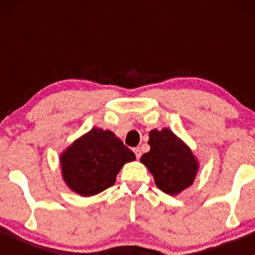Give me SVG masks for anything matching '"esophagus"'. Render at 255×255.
<instances>
[{"label": "esophagus", "mask_w": 255, "mask_h": 255, "mask_svg": "<svg viewBox=\"0 0 255 255\" xmlns=\"http://www.w3.org/2000/svg\"><path fill=\"white\" fill-rule=\"evenodd\" d=\"M133 151H134V153H135V156H137V159H139L140 155H142V150H140L139 146H137V148L133 149Z\"/></svg>", "instance_id": "esophagus-1"}]
</instances>
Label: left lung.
Masks as SVG:
<instances>
[{"mask_svg":"<svg viewBox=\"0 0 255 255\" xmlns=\"http://www.w3.org/2000/svg\"><path fill=\"white\" fill-rule=\"evenodd\" d=\"M148 144L150 150L143 154L140 161L161 191L174 196L191 186L199 163L186 144L168 128L150 130Z\"/></svg>","mask_w":255,"mask_h":255,"instance_id":"obj_1","label":"left lung"}]
</instances>
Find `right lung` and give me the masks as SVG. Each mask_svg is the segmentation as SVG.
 Segmentation results:
<instances>
[{
  "label": "right lung",
  "mask_w": 255,
  "mask_h": 255,
  "mask_svg": "<svg viewBox=\"0 0 255 255\" xmlns=\"http://www.w3.org/2000/svg\"><path fill=\"white\" fill-rule=\"evenodd\" d=\"M134 153L111 130L94 127L61 153L64 181L81 196H94L111 187Z\"/></svg>",
  "instance_id": "right-lung-1"
}]
</instances>
